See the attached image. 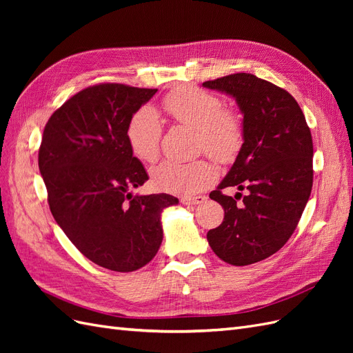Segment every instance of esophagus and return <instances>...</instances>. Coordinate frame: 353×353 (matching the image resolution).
Listing matches in <instances>:
<instances>
[{
  "label": "esophagus",
  "instance_id": "34e87169",
  "mask_svg": "<svg viewBox=\"0 0 353 353\" xmlns=\"http://www.w3.org/2000/svg\"><path fill=\"white\" fill-rule=\"evenodd\" d=\"M183 201H185L187 205H201L203 201H206L205 196H184Z\"/></svg>",
  "mask_w": 353,
  "mask_h": 353
}]
</instances>
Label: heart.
<instances>
[{
  "mask_svg": "<svg viewBox=\"0 0 353 353\" xmlns=\"http://www.w3.org/2000/svg\"><path fill=\"white\" fill-rule=\"evenodd\" d=\"M163 110L172 119L199 131L200 148L219 162H230L243 144V119L216 94L196 87H183L169 92L162 101ZM126 143L131 153L144 163L157 159L162 137V122L148 108L135 112L126 125ZM216 178V169L208 160L190 163L162 162L152 169L156 188L175 194H193L209 187Z\"/></svg>",
  "mask_w": 353,
  "mask_h": 353,
  "instance_id": "obj_1",
  "label": "heart"
}]
</instances>
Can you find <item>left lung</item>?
<instances>
[{
    "label": "left lung",
    "mask_w": 353,
    "mask_h": 353,
    "mask_svg": "<svg viewBox=\"0 0 353 353\" xmlns=\"http://www.w3.org/2000/svg\"><path fill=\"white\" fill-rule=\"evenodd\" d=\"M203 87L236 99L244 130L236 162L209 194L225 215L208 232V241L223 262L250 265L279 252L302 216L314 179L311 130L292 94L252 73L206 81ZM227 186H245L250 194L239 203L221 194Z\"/></svg>",
    "instance_id": "obj_1"
}]
</instances>
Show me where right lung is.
<instances>
[{
  "instance_id": "obj_1",
  "label": "right lung",
  "mask_w": 353,
  "mask_h": 353,
  "mask_svg": "<svg viewBox=\"0 0 353 353\" xmlns=\"http://www.w3.org/2000/svg\"><path fill=\"white\" fill-rule=\"evenodd\" d=\"M157 90L99 83L74 94L48 119L38 153L50 210L85 258L131 272L163 240L160 215L178 205L165 193L134 196L148 175L126 143L131 116Z\"/></svg>"
}]
</instances>
